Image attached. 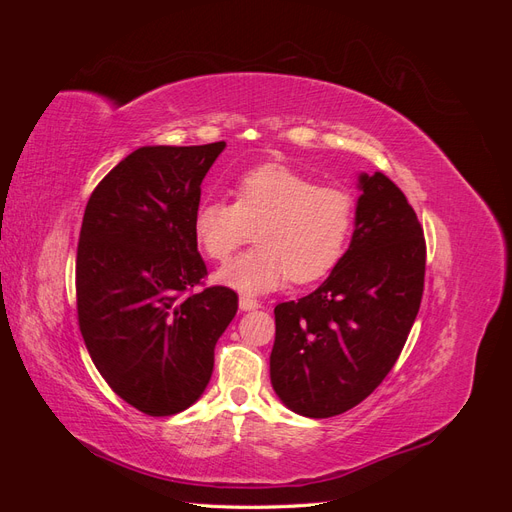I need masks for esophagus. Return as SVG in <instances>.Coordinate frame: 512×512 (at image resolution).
I'll return each mask as SVG.
<instances>
[{"instance_id": "1", "label": "esophagus", "mask_w": 512, "mask_h": 512, "mask_svg": "<svg viewBox=\"0 0 512 512\" xmlns=\"http://www.w3.org/2000/svg\"><path fill=\"white\" fill-rule=\"evenodd\" d=\"M260 307V303L256 301V299H252V297H239V309L241 312H252V309H258Z\"/></svg>"}]
</instances>
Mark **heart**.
<instances>
[{
	"label": "heart",
	"instance_id": "heart-1",
	"mask_svg": "<svg viewBox=\"0 0 512 512\" xmlns=\"http://www.w3.org/2000/svg\"><path fill=\"white\" fill-rule=\"evenodd\" d=\"M237 203L207 198L194 213V237L213 260H228L258 237V247L235 258L218 282L245 294L280 288L288 277L309 284L342 258L354 222L352 196L318 185L286 166H258L237 181Z\"/></svg>",
	"mask_w": 512,
	"mask_h": 512
}]
</instances>
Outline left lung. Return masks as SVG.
Wrapping results in <instances>:
<instances>
[{
	"mask_svg": "<svg viewBox=\"0 0 512 512\" xmlns=\"http://www.w3.org/2000/svg\"><path fill=\"white\" fill-rule=\"evenodd\" d=\"M348 252L312 294L275 307L271 384L301 416L342 414L374 393L404 350L423 299L425 237L382 173L359 177Z\"/></svg>",
	"mask_w": 512,
	"mask_h": 512,
	"instance_id": "left-lung-1",
	"label": "left lung"
}]
</instances>
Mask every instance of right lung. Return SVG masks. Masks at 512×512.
I'll return each mask as SVG.
<instances>
[{
    "label": "right lung",
    "mask_w": 512,
    "mask_h": 512,
    "mask_svg": "<svg viewBox=\"0 0 512 512\" xmlns=\"http://www.w3.org/2000/svg\"><path fill=\"white\" fill-rule=\"evenodd\" d=\"M226 143L141 147L91 192L76 250V312L100 376L149 416L203 395L239 297L203 286L194 213Z\"/></svg>",
    "instance_id": "right-lung-1"
}]
</instances>
